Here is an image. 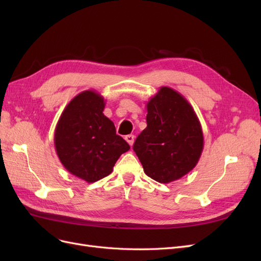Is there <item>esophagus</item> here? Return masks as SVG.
<instances>
[{"label":"esophagus","instance_id":"1","mask_svg":"<svg viewBox=\"0 0 261 261\" xmlns=\"http://www.w3.org/2000/svg\"><path fill=\"white\" fill-rule=\"evenodd\" d=\"M134 138H135V137H134V135H127V136L125 137V140L127 141L128 145H129L130 147H132L133 144H134Z\"/></svg>","mask_w":261,"mask_h":261}]
</instances>
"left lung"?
I'll return each instance as SVG.
<instances>
[{
    "instance_id": "8db88e82",
    "label": "left lung",
    "mask_w": 261,
    "mask_h": 261,
    "mask_svg": "<svg viewBox=\"0 0 261 261\" xmlns=\"http://www.w3.org/2000/svg\"><path fill=\"white\" fill-rule=\"evenodd\" d=\"M147 127L133 146L146 175L168 184L191 172L203 149L201 125L176 90L161 87L147 102Z\"/></svg>"
}]
</instances>
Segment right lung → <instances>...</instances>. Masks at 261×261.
I'll return each instance as SVG.
<instances>
[{
	"mask_svg": "<svg viewBox=\"0 0 261 261\" xmlns=\"http://www.w3.org/2000/svg\"><path fill=\"white\" fill-rule=\"evenodd\" d=\"M105 98L86 90L70 100L54 132V146L70 174L93 183L111 174L129 145L116 135L113 122L103 114Z\"/></svg>",
	"mask_w": 261,
	"mask_h": 261,
	"instance_id": "right-lung-1",
	"label": "right lung"
}]
</instances>
